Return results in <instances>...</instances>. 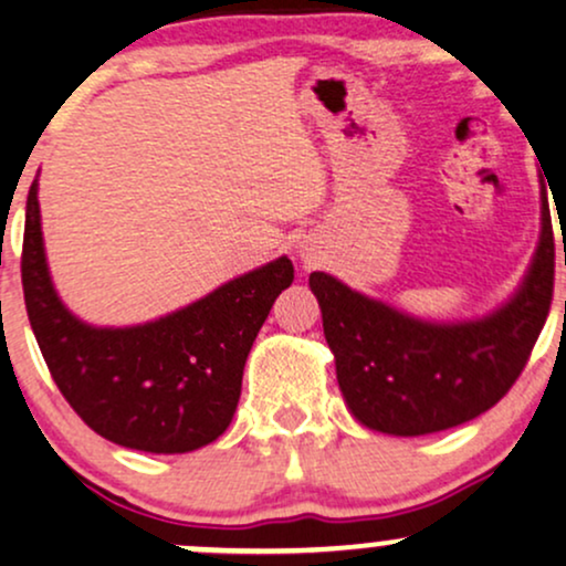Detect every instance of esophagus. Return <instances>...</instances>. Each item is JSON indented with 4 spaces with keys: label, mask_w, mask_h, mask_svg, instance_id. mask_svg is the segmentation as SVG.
Instances as JSON below:
<instances>
[{
    "label": "esophagus",
    "mask_w": 566,
    "mask_h": 566,
    "mask_svg": "<svg viewBox=\"0 0 566 566\" xmlns=\"http://www.w3.org/2000/svg\"><path fill=\"white\" fill-rule=\"evenodd\" d=\"M301 261H303V263H311V261H314V252H311L308 247H303V250H301Z\"/></svg>",
    "instance_id": "1"
}]
</instances>
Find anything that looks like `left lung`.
Instances as JSON below:
<instances>
[{
	"label": "left lung",
	"mask_w": 566,
	"mask_h": 566,
	"mask_svg": "<svg viewBox=\"0 0 566 566\" xmlns=\"http://www.w3.org/2000/svg\"><path fill=\"white\" fill-rule=\"evenodd\" d=\"M308 284L322 308L337 386L361 426L426 437L469 423L509 394L548 316L554 229L545 186L527 274L509 301L479 319H418L324 271H314Z\"/></svg>",
	"instance_id": "8db88e82"
}]
</instances>
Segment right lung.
Segmentation results:
<instances>
[{
  "mask_svg": "<svg viewBox=\"0 0 566 566\" xmlns=\"http://www.w3.org/2000/svg\"><path fill=\"white\" fill-rule=\"evenodd\" d=\"M39 184L25 201L23 297L55 386L74 412L129 450L193 452L229 428L244 361L295 269L287 255L220 284L210 295L129 327H95L71 314L44 255Z\"/></svg>",
  "mask_w": 566,
  "mask_h": 566,
  "instance_id": "obj_1",
  "label": "right lung"
}]
</instances>
